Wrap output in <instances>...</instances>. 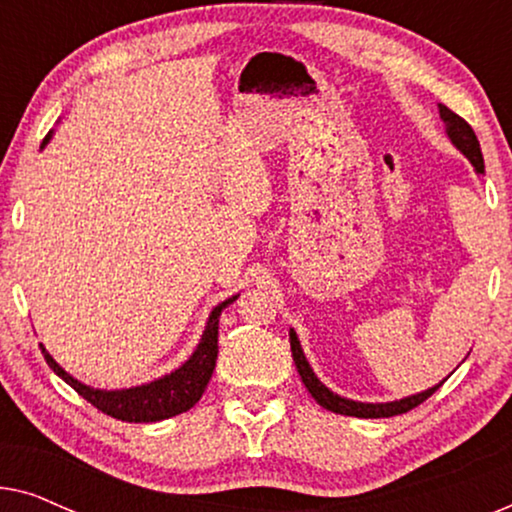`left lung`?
<instances>
[{
    "label": "left lung",
    "instance_id": "8db88e82",
    "mask_svg": "<svg viewBox=\"0 0 512 512\" xmlns=\"http://www.w3.org/2000/svg\"><path fill=\"white\" fill-rule=\"evenodd\" d=\"M440 109V118L445 123V132L450 137V142L457 146V149L464 153V156L471 160V165L475 167V172L485 174V160H482V151H480V142L475 137V132L471 125H468L464 118L454 114L452 109H447L445 104H438ZM289 340H291V354L293 361H296V368L300 377H303V384L310 391L314 401H317L321 408L335 412V415H347V417H363V419H377V417H394V415H403L412 408H417L419 403H424L426 398L443 387V382L436 384V387L422 391V394L401 398V401H391V403H359V401H349V398H342L338 394H333L331 389L326 387L324 382H319V377L314 375V370L307 363L303 347H300V340L296 331H289Z\"/></svg>",
    "mask_w": 512,
    "mask_h": 512
}]
</instances>
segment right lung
Wrapping results in <instances>:
<instances>
[{
  "label": "right lung",
  "instance_id": "right-lung-1",
  "mask_svg": "<svg viewBox=\"0 0 512 512\" xmlns=\"http://www.w3.org/2000/svg\"><path fill=\"white\" fill-rule=\"evenodd\" d=\"M51 135L53 130L46 135L41 149L48 144ZM235 300L237 296L223 300V303L214 307L207 319L200 345L195 347L191 359H188L184 366H179L170 375L160 377V380L142 384V387L116 389V391L93 389L88 387V384L74 380V377L69 375L60 363H55V359L46 352L44 345L39 347L46 363L53 368V373L62 377V380H65L76 394L86 398L90 405H95V408L102 410L104 415L121 419V422H135V424L160 422V419H170L174 415H181V412L191 410L193 405L200 401L202 394H205L216 366V354H219V317L230 303H235Z\"/></svg>",
  "mask_w": 512,
  "mask_h": 512
}]
</instances>
